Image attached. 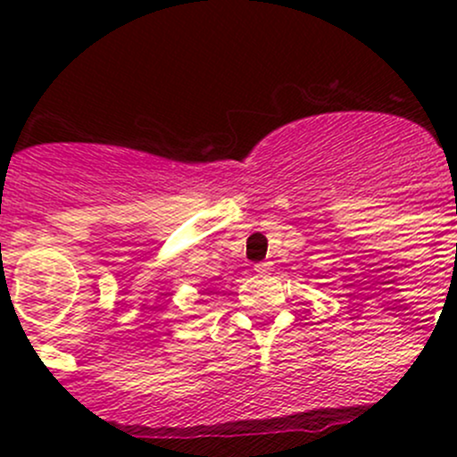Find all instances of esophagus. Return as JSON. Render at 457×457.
I'll return each mask as SVG.
<instances>
[{
    "mask_svg": "<svg viewBox=\"0 0 457 457\" xmlns=\"http://www.w3.org/2000/svg\"><path fill=\"white\" fill-rule=\"evenodd\" d=\"M254 270L258 271V274H270V271L274 270V267H271V262H256Z\"/></svg>",
    "mask_w": 457,
    "mask_h": 457,
    "instance_id": "34e87169",
    "label": "esophagus"
}]
</instances>
